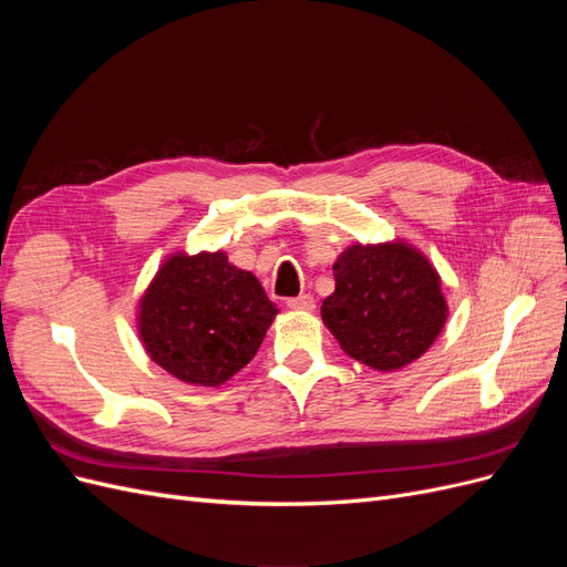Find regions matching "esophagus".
Here are the masks:
<instances>
[{
    "label": "esophagus",
    "instance_id": "obj_1",
    "mask_svg": "<svg viewBox=\"0 0 567 567\" xmlns=\"http://www.w3.org/2000/svg\"><path fill=\"white\" fill-rule=\"evenodd\" d=\"M286 305L290 307V310H300V312H312L315 307H317V302H315V298L310 293H302L298 298H290V300H286Z\"/></svg>",
    "mask_w": 567,
    "mask_h": 567
}]
</instances>
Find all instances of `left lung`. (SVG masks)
<instances>
[{
  "label": "left lung",
  "instance_id": "left-lung-1",
  "mask_svg": "<svg viewBox=\"0 0 567 567\" xmlns=\"http://www.w3.org/2000/svg\"><path fill=\"white\" fill-rule=\"evenodd\" d=\"M336 293L321 319L342 352L371 369L414 362L442 331L447 302L437 271L404 244L352 246L333 265Z\"/></svg>",
  "mask_w": 567,
  "mask_h": 567
}]
</instances>
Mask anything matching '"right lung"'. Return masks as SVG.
<instances>
[{"label":"right lung","instance_id":"add662e5","mask_svg":"<svg viewBox=\"0 0 567 567\" xmlns=\"http://www.w3.org/2000/svg\"><path fill=\"white\" fill-rule=\"evenodd\" d=\"M277 312L260 281L225 252L175 255L142 298L140 333L175 379L213 388L250 362Z\"/></svg>","mask_w":567,"mask_h":567}]
</instances>
